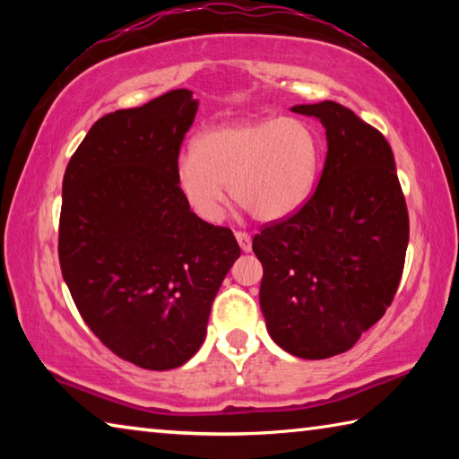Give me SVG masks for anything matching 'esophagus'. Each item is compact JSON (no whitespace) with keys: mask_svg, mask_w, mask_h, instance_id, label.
Instances as JSON below:
<instances>
[{"mask_svg":"<svg viewBox=\"0 0 459 459\" xmlns=\"http://www.w3.org/2000/svg\"><path fill=\"white\" fill-rule=\"evenodd\" d=\"M235 237H237L238 245H240V248H243L245 253L251 251V235H248V232H245V230H237V232H235Z\"/></svg>","mask_w":459,"mask_h":459,"instance_id":"esophagus-1","label":"esophagus"}]
</instances>
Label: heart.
<instances>
[{"instance_id": "heart-1", "label": "heart", "mask_w": 459, "mask_h": 459, "mask_svg": "<svg viewBox=\"0 0 459 459\" xmlns=\"http://www.w3.org/2000/svg\"><path fill=\"white\" fill-rule=\"evenodd\" d=\"M320 137L298 117L238 121L202 134L176 164L178 190L192 212L221 221L227 184L238 204L259 221L293 214L314 190Z\"/></svg>"}]
</instances>
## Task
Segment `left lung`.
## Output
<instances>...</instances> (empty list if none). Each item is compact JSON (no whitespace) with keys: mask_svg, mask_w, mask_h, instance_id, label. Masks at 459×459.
Masks as SVG:
<instances>
[{"mask_svg":"<svg viewBox=\"0 0 459 459\" xmlns=\"http://www.w3.org/2000/svg\"><path fill=\"white\" fill-rule=\"evenodd\" d=\"M293 113L322 121L328 153L304 204L253 237L261 312L279 346L307 360L359 342L393 304L405 267L409 212L393 150L351 108L324 100Z\"/></svg>","mask_w":459,"mask_h":459,"instance_id":"obj_1","label":"left lung"}]
</instances>
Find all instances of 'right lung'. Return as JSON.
Returning <instances> with one entry per match:
<instances>
[{"label":"right lung","mask_w":459,"mask_h":459,"mask_svg":"<svg viewBox=\"0 0 459 459\" xmlns=\"http://www.w3.org/2000/svg\"><path fill=\"white\" fill-rule=\"evenodd\" d=\"M198 100L176 89L100 117L62 180L58 259L84 324L135 367L198 352L216 291L238 259L232 230L190 211L176 164Z\"/></svg>","instance_id":"right-lung-1"}]
</instances>
